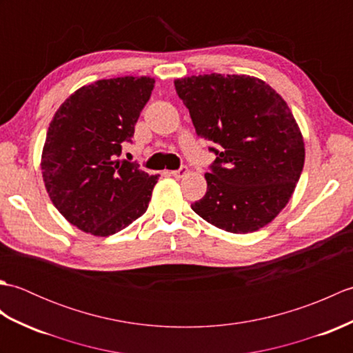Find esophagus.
I'll list each match as a JSON object with an SVG mask.
<instances>
[{
	"label": "esophagus",
	"mask_w": 353,
	"mask_h": 353,
	"mask_svg": "<svg viewBox=\"0 0 353 353\" xmlns=\"http://www.w3.org/2000/svg\"><path fill=\"white\" fill-rule=\"evenodd\" d=\"M186 172H188V168H186V167H185V165H182V167H181V168H179V170H174V171H171V174H172V176H174V177H183V176L186 174Z\"/></svg>",
	"instance_id": "1"
}]
</instances>
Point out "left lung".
<instances>
[{
	"mask_svg": "<svg viewBox=\"0 0 353 353\" xmlns=\"http://www.w3.org/2000/svg\"><path fill=\"white\" fill-rule=\"evenodd\" d=\"M200 138L215 161L208 191L192 211L219 229L249 234L288 203L302 174L305 145L288 104L250 76L203 74L174 81Z\"/></svg>",
	"mask_w": 353,
	"mask_h": 353,
	"instance_id": "1",
	"label": "left lung"
}]
</instances>
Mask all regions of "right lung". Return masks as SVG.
I'll use <instances>...</instances> for the list:
<instances>
[{
    "label": "right lung",
    "mask_w": 353,
    "mask_h": 353,
    "mask_svg": "<svg viewBox=\"0 0 353 353\" xmlns=\"http://www.w3.org/2000/svg\"><path fill=\"white\" fill-rule=\"evenodd\" d=\"M153 88L150 77L99 80L77 89L52 117L41 162L45 188L86 234L114 235L147 211L159 176L118 157Z\"/></svg>",
    "instance_id": "1"
}]
</instances>
